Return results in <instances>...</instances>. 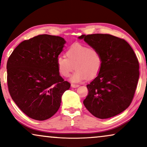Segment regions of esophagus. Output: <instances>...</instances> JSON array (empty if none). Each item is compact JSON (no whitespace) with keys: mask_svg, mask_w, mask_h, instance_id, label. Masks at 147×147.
<instances>
[{"mask_svg":"<svg viewBox=\"0 0 147 147\" xmlns=\"http://www.w3.org/2000/svg\"><path fill=\"white\" fill-rule=\"evenodd\" d=\"M71 86L72 88H78V86H79V84H72Z\"/></svg>","mask_w":147,"mask_h":147,"instance_id":"34e87169","label":"esophagus"}]
</instances>
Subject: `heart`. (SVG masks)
<instances>
[{"instance_id":"1","label":"heart","mask_w":147,"mask_h":147,"mask_svg":"<svg viewBox=\"0 0 147 147\" xmlns=\"http://www.w3.org/2000/svg\"><path fill=\"white\" fill-rule=\"evenodd\" d=\"M65 55V57H57V69L60 75L65 78L69 77L74 69H77L71 78L72 82H79L86 78L93 79L102 69L103 59L101 53L95 47L75 43L66 50Z\"/></svg>"}]
</instances>
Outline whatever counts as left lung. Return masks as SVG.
<instances>
[{"instance_id":"8db88e82","label":"left lung","mask_w":147,"mask_h":147,"mask_svg":"<svg viewBox=\"0 0 147 147\" xmlns=\"http://www.w3.org/2000/svg\"><path fill=\"white\" fill-rule=\"evenodd\" d=\"M79 39L96 48L103 59L99 74L87 85L84 106L100 119L119 114L131 104L139 78V63L133 49L124 39L109 34L82 35Z\"/></svg>"}]
</instances>
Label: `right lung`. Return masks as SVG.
<instances>
[{
    "mask_svg": "<svg viewBox=\"0 0 147 147\" xmlns=\"http://www.w3.org/2000/svg\"><path fill=\"white\" fill-rule=\"evenodd\" d=\"M65 41L39 35L21 42L7 61V85L12 99L23 113L37 120L53 116L70 84L59 75L56 61Z\"/></svg>",
    "mask_w": 147,
    "mask_h": 147,
    "instance_id": "obj_1",
    "label": "right lung"
}]
</instances>
